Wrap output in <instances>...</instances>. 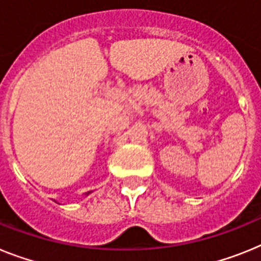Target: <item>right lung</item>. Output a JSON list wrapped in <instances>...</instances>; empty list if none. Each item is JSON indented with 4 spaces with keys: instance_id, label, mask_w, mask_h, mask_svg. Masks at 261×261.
<instances>
[{
    "instance_id": "right-lung-1",
    "label": "right lung",
    "mask_w": 261,
    "mask_h": 261,
    "mask_svg": "<svg viewBox=\"0 0 261 261\" xmlns=\"http://www.w3.org/2000/svg\"><path fill=\"white\" fill-rule=\"evenodd\" d=\"M89 194H91V191H89V192H86V194H85V195H86V196H87V195H89ZM54 201H56V200H54Z\"/></svg>"
}]
</instances>
